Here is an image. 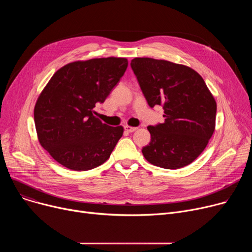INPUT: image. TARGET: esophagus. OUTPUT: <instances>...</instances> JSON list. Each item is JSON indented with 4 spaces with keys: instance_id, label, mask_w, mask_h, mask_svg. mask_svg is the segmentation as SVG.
Wrapping results in <instances>:
<instances>
[{
    "instance_id": "34e87169",
    "label": "esophagus",
    "mask_w": 252,
    "mask_h": 252,
    "mask_svg": "<svg viewBox=\"0 0 252 252\" xmlns=\"http://www.w3.org/2000/svg\"><path fill=\"white\" fill-rule=\"evenodd\" d=\"M138 127H135V126H125V130L127 131V133H133V131H135Z\"/></svg>"
}]
</instances>
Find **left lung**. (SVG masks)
<instances>
[{"mask_svg":"<svg viewBox=\"0 0 252 252\" xmlns=\"http://www.w3.org/2000/svg\"><path fill=\"white\" fill-rule=\"evenodd\" d=\"M148 105H160L164 123L148 126L146 160L166 169L193 162L205 149L216 126L217 103L203 78L182 64L153 58L130 62Z\"/></svg>","mask_w":252,"mask_h":252,"instance_id":"left-lung-1","label":"left lung"}]
</instances>
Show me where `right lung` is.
<instances>
[{
  "mask_svg": "<svg viewBox=\"0 0 252 252\" xmlns=\"http://www.w3.org/2000/svg\"><path fill=\"white\" fill-rule=\"evenodd\" d=\"M126 58H96L66 64L51 77L34 106L39 143L54 159L72 170L95 168L110 157L124 133L93 110L125 74Z\"/></svg>",
  "mask_w": 252,
  "mask_h": 252,
  "instance_id": "1",
  "label": "right lung"
}]
</instances>
